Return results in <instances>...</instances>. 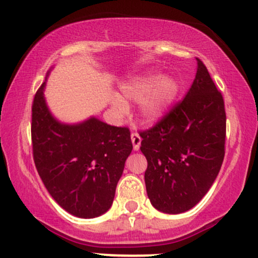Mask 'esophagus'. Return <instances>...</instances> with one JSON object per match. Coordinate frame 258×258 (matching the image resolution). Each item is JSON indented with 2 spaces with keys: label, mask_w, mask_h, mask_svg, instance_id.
Listing matches in <instances>:
<instances>
[{
  "label": "esophagus",
  "mask_w": 258,
  "mask_h": 258,
  "mask_svg": "<svg viewBox=\"0 0 258 258\" xmlns=\"http://www.w3.org/2000/svg\"><path fill=\"white\" fill-rule=\"evenodd\" d=\"M131 139H132L133 149H135V150H139V147H141V142H142L141 136H139L137 132H133L132 135H131Z\"/></svg>",
  "instance_id": "34e87169"
}]
</instances>
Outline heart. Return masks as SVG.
Instances as JSON below:
<instances>
[{
	"label": "heart",
	"mask_w": 258,
	"mask_h": 258,
	"mask_svg": "<svg viewBox=\"0 0 258 258\" xmlns=\"http://www.w3.org/2000/svg\"><path fill=\"white\" fill-rule=\"evenodd\" d=\"M120 97L111 99V106L116 114L127 111L125 100L139 102L138 114L148 125L158 122L166 114L178 96L179 85L171 76L144 75L127 80L120 87Z\"/></svg>",
	"instance_id": "b5f03b06"
}]
</instances>
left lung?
Listing matches in <instances>:
<instances>
[{
  "instance_id": "left-lung-1",
  "label": "left lung",
  "mask_w": 258,
  "mask_h": 258,
  "mask_svg": "<svg viewBox=\"0 0 258 258\" xmlns=\"http://www.w3.org/2000/svg\"><path fill=\"white\" fill-rule=\"evenodd\" d=\"M193 85L152 128L139 132L147 158L144 173L152 205L165 214H182L211 188L224 159L226 110L221 92L197 58Z\"/></svg>"
}]
</instances>
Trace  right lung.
Masks as SVG:
<instances>
[{"label":"right lung","mask_w":258,"mask_h":258,"mask_svg":"<svg viewBox=\"0 0 258 258\" xmlns=\"http://www.w3.org/2000/svg\"><path fill=\"white\" fill-rule=\"evenodd\" d=\"M32 103L31 141L35 166L44 186L65 211L94 218L110 209L115 189L132 152L127 127L97 117L67 125L53 117L43 97Z\"/></svg>","instance_id":"add662e5"}]
</instances>
